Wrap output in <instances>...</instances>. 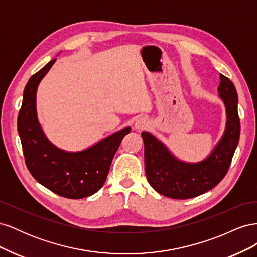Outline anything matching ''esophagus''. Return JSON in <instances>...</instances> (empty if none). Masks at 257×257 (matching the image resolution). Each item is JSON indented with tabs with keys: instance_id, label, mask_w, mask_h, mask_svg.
<instances>
[{
	"instance_id": "34e87169",
	"label": "esophagus",
	"mask_w": 257,
	"mask_h": 257,
	"mask_svg": "<svg viewBox=\"0 0 257 257\" xmlns=\"http://www.w3.org/2000/svg\"><path fill=\"white\" fill-rule=\"evenodd\" d=\"M148 126H149V121H148L147 118H144V116H142V118H138L135 122V128L138 131L145 130Z\"/></svg>"
}]
</instances>
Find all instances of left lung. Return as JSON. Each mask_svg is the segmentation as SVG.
Wrapping results in <instances>:
<instances>
[{
	"mask_svg": "<svg viewBox=\"0 0 257 257\" xmlns=\"http://www.w3.org/2000/svg\"><path fill=\"white\" fill-rule=\"evenodd\" d=\"M219 97L226 110V126L208 157L196 163L179 160L149 132H143L146 176L162 195L176 199L196 197L211 190L226 175L240 136L238 95L234 83L220 74Z\"/></svg>",
	"mask_w": 257,
	"mask_h": 257,
	"instance_id": "obj_1",
	"label": "left lung"
}]
</instances>
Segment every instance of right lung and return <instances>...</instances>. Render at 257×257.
<instances>
[{
	"mask_svg": "<svg viewBox=\"0 0 257 257\" xmlns=\"http://www.w3.org/2000/svg\"><path fill=\"white\" fill-rule=\"evenodd\" d=\"M56 60L48 62L29 79L18 114V134L27 167L35 180L60 196L79 199L96 193L104 185L114 154L131 127L114 132L81 151H65L54 146L38 122L36 92Z\"/></svg>",
	"mask_w": 257,
	"mask_h": 257,
	"instance_id": "right-lung-1",
	"label": "right lung"
}]
</instances>
